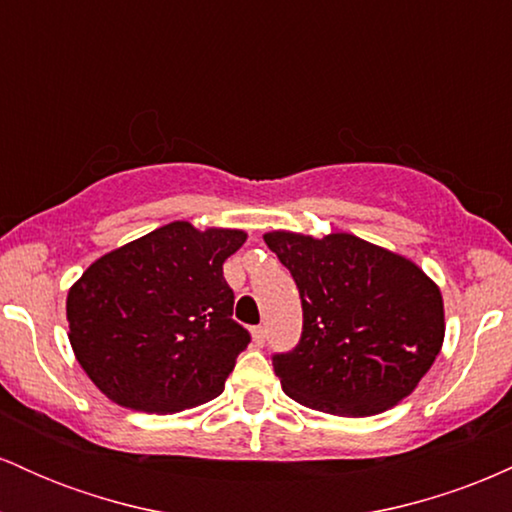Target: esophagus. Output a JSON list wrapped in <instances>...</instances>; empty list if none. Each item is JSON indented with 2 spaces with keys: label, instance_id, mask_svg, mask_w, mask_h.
<instances>
[{
  "label": "esophagus",
  "instance_id": "esophagus-1",
  "mask_svg": "<svg viewBox=\"0 0 512 512\" xmlns=\"http://www.w3.org/2000/svg\"><path fill=\"white\" fill-rule=\"evenodd\" d=\"M252 342H255V346H264V342H267V330L262 325L252 327Z\"/></svg>",
  "mask_w": 512,
  "mask_h": 512
}]
</instances>
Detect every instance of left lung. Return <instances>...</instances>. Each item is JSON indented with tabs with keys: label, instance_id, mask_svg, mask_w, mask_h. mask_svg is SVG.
I'll return each mask as SVG.
<instances>
[{
	"label": "left lung",
	"instance_id": "1",
	"mask_svg": "<svg viewBox=\"0 0 512 512\" xmlns=\"http://www.w3.org/2000/svg\"><path fill=\"white\" fill-rule=\"evenodd\" d=\"M267 248L301 293L303 332L274 373L291 399L337 416H370L414 392L445 337L440 289L407 257L351 233L272 231Z\"/></svg>",
	"mask_w": 512,
	"mask_h": 512
}]
</instances>
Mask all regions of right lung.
Returning a JSON list of instances; mask_svg holds the SVG:
<instances>
[{
    "label": "right lung",
    "instance_id": "obj_1",
    "mask_svg": "<svg viewBox=\"0 0 512 512\" xmlns=\"http://www.w3.org/2000/svg\"><path fill=\"white\" fill-rule=\"evenodd\" d=\"M243 231L173 221L122 245L69 289V342L120 407L175 414L223 392L250 332L233 320L223 262Z\"/></svg>",
    "mask_w": 512,
    "mask_h": 512
}]
</instances>
